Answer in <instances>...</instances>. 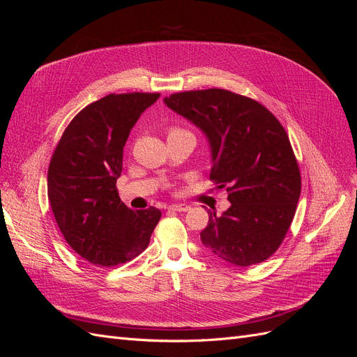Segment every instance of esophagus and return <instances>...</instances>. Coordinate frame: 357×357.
I'll return each instance as SVG.
<instances>
[{"mask_svg": "<svg viewBox=\"0 0 357 357\" xmlns=\"http://www.w3.org/2000/svg\"><path fill=\"white\" fill-rule=\"evenodd\" d=\"M169 210L178 211V213H185V211L190 210V207H189L188 204H172V205H169Z\"/></svg>", "mask_w": 357, "mask_h": 357, "instance_id": "esophagus-1", "label": "esophagus"}]
</instances>
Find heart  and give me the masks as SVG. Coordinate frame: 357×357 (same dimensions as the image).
Here are the masks:
<instances>
[{"label": "heart", "mask_w": 357, "mask_h": 357, "mask_svg": "<svg viewBox=\"0 0 357 357\" xmlns=\"http://www.w3.org/2000/svg\"><path fill=\"white\" fill-rule=\"evenodd\" d=\"M180 132H186V131H181V129H178V128H172L169 131V134H180Z\"/></svg>", "instance_id": "heart-1"}]
</instances>
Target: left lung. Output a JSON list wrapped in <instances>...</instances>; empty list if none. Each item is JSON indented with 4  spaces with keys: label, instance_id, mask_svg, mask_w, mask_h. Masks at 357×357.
Segmentation results:
<instances>
[{
    "label": "left lung",
    "instance_id": "8db88e82",
    "mask_svg": "<svg viewBox=\"0 0 357 357\" xmlns=\"http://www.w3.org/2000/svg\"><path fill=\"white\" fill-rule=\"evenodd\" d=\"M164 101L207 137L210 178L228 192L231 207L222 215L210 211L202 244L238 266L266 261L283 243L301 195L284 128L261 102L226 89L178 92Z\"/></svg>",
    "mask_w": 357,
    "mask_h": 357
}]
</instances>
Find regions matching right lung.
Listing matches in <instances>:
<instances>
[{"label":"right lung","mask_w":357,"mask_h":357,"mask_svg":"<svg viewBox=\"0 0 357 357\" xmlns=\"http://www.w3.org/2000/svg\"><path fill=\"white\" fill-rule=\"evenodd\" d=\"M160 93H110L89 104L63 131L47 171V197L73 250L114 266L144 252L160 219L155 207L131 210L119 198L123 146Z\"/></svg>","instance_id":"obj_1"}]
</instances>
